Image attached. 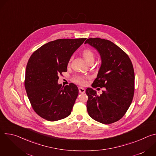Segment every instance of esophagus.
<instances>
[{"label":"esophagus","mask_w":156,"mask_h":156,"mask_svg":"<svg viewBox=\"0 0 156 156\" xmlns=\"http://www.w3.org/2000/svg\"><path fill=\"white\" fill-rule=\"evenodd\" d=\"M78 90H79V93H85V89L83 88V87H78Z\"/></svg>","instance_id":"esophagus-1"}]
</instances>
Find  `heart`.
I'll list each match as a JSON object with an SVG mask.
<instances>
[{
	"label": "heart",
	"mask_w": 156,
	"mask_h": 156,
	"mask_svg": "<svg viewBox=\"0 0 156 156\" xmlns=\"http://www.w3.org/2000/svg\"><path fill=\"white\" fill-rule=\"evenodd\" d=\"M82 55L87 62H88L89 61L92 60V59L94 60V53L91 49H84L82 52ZM86 78L87 77L84 76L76 75L73 76L72 80L75 83H76L77 84H79L81 85H84L86 83Z\"/></svg>",
	"instance_id": "heart-1"
}]
</instances>
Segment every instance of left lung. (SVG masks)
Here are the masks:
<instances>
[{"instance_id": "left-lung-1", "label": "left lung", "mask_w": 156, "mask_h": 156, "mask_svg": "<svg viewBox=\"0 0 156 156\" xmlns=\"http://www.w3.org/2000/svg\"><path fill=\"white\" fill-rule=\"evenodd\" d=\"M86 43L98 50L102 60L92 87L105 88L101 95L92 88L86 89L88 114L104 124L114 123L126 114L134 96L135 73L132 62L122 49L107 39L89 38Z\"/></svg>"}]
</instances>
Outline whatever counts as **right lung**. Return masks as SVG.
Returning a JSON list of instances; mask_svg holds the SVG:
<instances>
[{"mask_svg":"<svg viewBox=\"0 0 156 156\" xmlns=\"http://www.w3.org/2000/svg\"><path fill=\"white\" fill-rule=\"evenodd\" d=\"M86 38L59 39L44 44L31 55L27 65L25 87L34 112L54 122L70 115L78 95L73 83L62 86L59 75L67 71L74 52Z\"/></svg>","mask_w":156,"mask_h":156,"instance_id":"add662e5","label":"right lung"}]
</instances>
